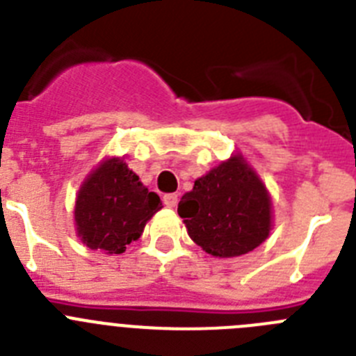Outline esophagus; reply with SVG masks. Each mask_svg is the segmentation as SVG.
Returning a JSON list of instances; mask_svg holds the SVG:
<instances>
[{
  "instance_id": "1",
  "label": "esophagus",
  "mask_w": 356,
  "mask_h": 356,
  "mask_svg": "<svg viewBox=\"0 0 356 356\" xmlns=\"http://www.w3.org/2000/svg\"><path fill=\"white\" fill-rule=\"evenodd\" d=\"M176 203H178V194H165L163 196V205L169 207V209H175Z\"/></svg>"
}]
</instances>
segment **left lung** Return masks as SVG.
Returning a JSON list of instances; mask_svg holds the SVG:
<instances>
[{"label":"left lung","instance_id":"obj_1","mask_svg":"<svg viewBox=\"0 0 356 356\" xmlns=\"http://www.w3.org/2000/svg\"><path fill=\"white\" fill-rule=\"evenodd\" d=\"M178 213L188 237L217 259L250 253L273 229L271 194L241 153L197 178Z\"/></svg>","mask_w":356,"mask_h":356}]
</instances>
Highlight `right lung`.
Instances as JSON below:
<instances>
[{"label":"right lung","instance_id":"obj_1","mask_svg":"<svg viewBox=\"0 0 356 356\" xmlns=\"http://www.w3.org/2000/svg\"><path fill=\"white\" fill-rule=\"evenodd\" d=\"M160 209L159 194L147 191L124 156H106L81 181L76 194V235L90 250L121 254Z\"/></svg>","mask_w":356,"mask_h":356}]
</instances>
